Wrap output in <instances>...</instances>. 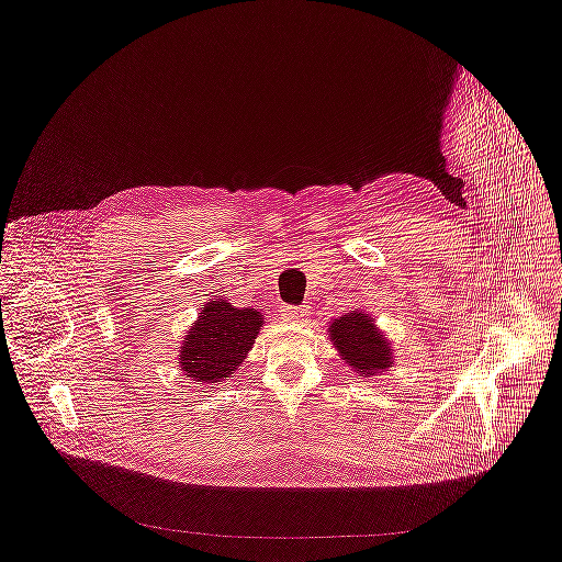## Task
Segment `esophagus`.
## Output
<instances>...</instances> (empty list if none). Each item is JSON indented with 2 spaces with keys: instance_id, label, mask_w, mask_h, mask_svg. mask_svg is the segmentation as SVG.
<instances>
[{
  "instance_id": "1",
  "label": "esophagus",
  "mask_w": 562,
  "mask_h": 562,
  "mask_svg": "<svg viewBox=\"0 0 562 562\" xmlns=\"http://www.w3.org/2000/svg\"><path fill=\"white\" fill-rule=\"evenodd\" d=\"M311 313V306L308 304H302V306H282V317L289 319V322H297V319H304L306 315Z\"/></svg>"
}]
</instances>
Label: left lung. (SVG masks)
Returning <instances> with one entry per match:
<instances>
[{
  "mask_svg": "<svg viewBox=\"0 0 562 562\" xmlns=\"http://www.w3.org/2000/svg\"><path fill=\"white\" fill-rule=\"evenodd\" d=\"M328 337L357 378H375L393 366V348L384 333L363 311L341 315L328 326Z\"/></svg>",
  "mask_w": 562,
  "mask_h": 562,
  "instance_id": "obj_1",
  "label": "left lung"
}]
</instances>
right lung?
<instances>
[{
	"label": "right lung",
	"instance_id": "right-lung-1",
	"mask_svg": "<svg viewBox=\"0 0 562 562\" xmlns=\"http://www.w3.org/2000/svg\"><path fill=\"white\" fill-rule=\"evenodd\" d=\"M262 324L265 317L256 308H236L227 300L207 302L182 339L180 370L194 382H225L254 348Z\"/></svg>",
	"mask_w": 562,
	"mask_h": 562
}]
</instances>
